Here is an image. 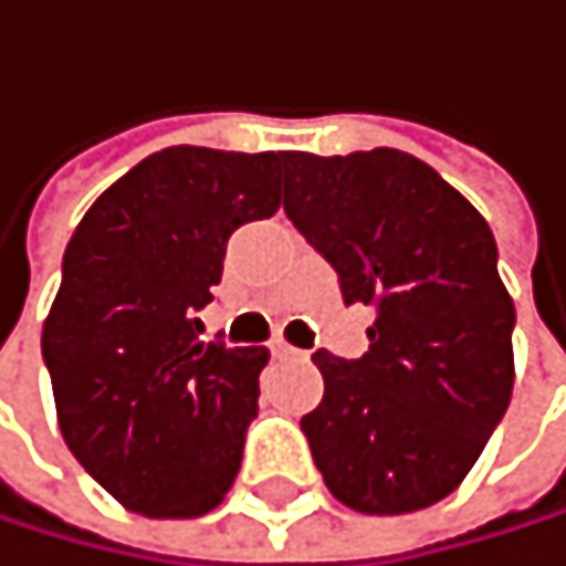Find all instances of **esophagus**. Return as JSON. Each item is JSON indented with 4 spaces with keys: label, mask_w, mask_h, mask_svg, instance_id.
Here are the masks:
<instances>
[{
    "label": "esophagus",
    "mask_w": 566,
    "mask_h": 566,
    "mask_svg": "<svg viewBox=\"0 0 566 566\" xmlns=\"http://www.w3.org/2000/svg\"><path fill=\"white\" fill-rule=\"evenodd\" d=\"M273 354H276V357H300L303 350H296V347L286 344V340H273Z\"/></svg>",
    "instance_id": "obj_1"
}]
</instances>
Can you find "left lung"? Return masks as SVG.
I'll use <instances>...</instances> for the list:
<instances>
[{
  "label": "left lung",
  "mask_w": 566,
  "mask_h": 566,
  "mask_svg": "<svg viewBox=\"0 0 566 566\" xmlns=\"http://www.w3.org/2000/svg\"><path fill=\"white\" fill-rule=\"evenodd\" d=\"M283 165L286 216L337 270L344 303L375 306L360 360L314 354L324 401L300 429L344 506L426 510L459 490L513 395L516 310L496 239L415 155L290 151Z\"/></svg>",
  "instance_id": "1"
}]
</instances>
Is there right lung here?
Listing matches in <instances>:
<instances>
[{"label": "right lung", "instance_id": "1", "mask_svg": "<svg viewBox=\"0 0 566 566\" xmlns=\"http://www.w3.org/2000/svg\"><path fill=\"white\" fill-rule=\"evenodd\" d=\"M290 151L165 148L80 219L43 324L66 449L124 506L191 520L232 490L266 347L199 340L229 235L280 209Z\"/></svg>", "mask_w": 566, "mask_h": 566}]
</instances>
